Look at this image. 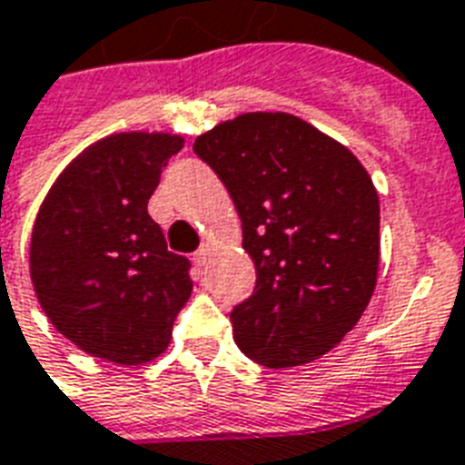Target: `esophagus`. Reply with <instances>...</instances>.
I'll use <instances>...</instances> for the list:
<instances>
[{
	"mask_svg": "<svg viewBox=\"0 0 465 465\" xmlns=\"http://www.w3.org/2000/svg\"><path fill=\"white\" fill-rule=\"evenodd\" d=\"M193 262H196V264H199V266H206V262H208V247H201V250L196 252V254H193Z\"/></svg>",
	"mask_w": 465,
	"mask_h": 465,
	"instance_id": "esophagus-1",
	"label": "esophagus"
}]
</instances>
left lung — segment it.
Masks as SVG:
<instances>
[{
    "label": "left lung",
    "mask_w": 465,
    "mask_h": 465,
    "mask_svg": "<svg viewBox=\"0 0 465 465\" xmlns=\"http://www.w3.org/2000/svg\"><path fill=\"white\" fill-rule=\"evenodd\" d=\"M193 153L225 183L257 286L230 312L237 347L266 369L303 366L351 332L381 257L379 192L351 150L283 111L223 121Z\"/></svg>",
    "instance_id": "8db88e82"
}]
</instances>
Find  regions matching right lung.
I'll list each match as a JSON object with an SVG mask.
<instances>
[{
  "label": "right lung",
  "instance_id": "obj_1",
  "mask_svg": "<svg viewBox=\"0 0 465 465\" xmlns=\"http://www.w3.org/2000/svg\"><path fill=\"white\" fill-rule=\"evenodd\" d=\"M183 147L172 133H114L82 150L43 199L31 282L60 334L89 356L143 366L169 347L192 296L189 259L167 250L147 201Z\"/></svg>",
  "mask_w": 465,
  "mask_h": 465
}]
</instances>
